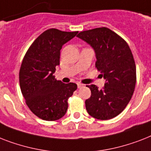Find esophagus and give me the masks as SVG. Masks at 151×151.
<instances>
[{
  "label": "esophagus",
  "instance_id": "esophagus-1",
  "mask_svg": "<svg viewBox=\"0 0 151 151\" xmlns=\"http://www.w3.org/2000/svg\"><path fill=\"white\" fill-rule=\"evenodd\" d=\"M84 86V84H81V83H78V88H83Z\"/></svg>",
  "mask_w": 151,
  "mask_h": 151
}]
</instances>
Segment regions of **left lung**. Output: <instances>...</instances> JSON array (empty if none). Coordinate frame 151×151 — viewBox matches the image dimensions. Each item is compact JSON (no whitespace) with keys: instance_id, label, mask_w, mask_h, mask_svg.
<instances>
[{"instance_id":"left-lung-1","label":"left lung","mask_w":151,"mask_h":151,"mask_svg":"<svg viewBox=\"0 0 151 151\" xmlns=\"http://www.w3.org/2000/svg\"><path fill=\"white\" fill-rule=\"evenodd\" d=\"M77 36L94 49L95 67L105 79L101 90L95 84L87 85L91 92L85 101L88 113L97 119H111L127 107L135 89L133 53L127 42L105 27L81 32Z\"/></svg>"}]
</instances>
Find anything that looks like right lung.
I'll return each mask as SVG.
<instances>
[{
    "label": "right lung",
    "mask_w": 151,
    "mask_h": 151,
    "mask_svg": "<svg viewBox=\"0 0 151 151\" xmlns=\"http://www.w3.org/2000/svg\"><path fill=\"white\" fill-rule=\"evenodd\" d=\"M78 32L48 29L33 42L23 58L19 71L21 91L29 109L42 119L62 118L68 99L78 88L74 83L63 84L53 76L62 46Z\"/></svg>",
    "instance_id": "right-lung-1"
}]
</instances>
